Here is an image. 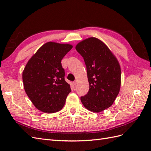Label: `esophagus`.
I'll return each instance as SVG.
<instances>
[{
    "label": "esophagus",
    "mask_w": 151,
    "mask_h": 151,
    "mask_svg": "<svg viewBox=\"0 0 151 151\" xmlns=\"http://www.w3.org/2000/svg\"><path fill=\"white\" fill-rule=\"evenodd\" d=\"M73 84L74 85H75V86H76V84H77V81H75V82H73Z\"/></svg>",
    "instance_id": "34e87169"
}]
</instances>
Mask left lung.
Masks as SVG:
<instances>
[{"label": "left lung", "mask_w": 151, "mask_h": 151, "mask_svg": "<svg viewBox=\"0 0 151 151\" xmlns=\"http://www.w3.org/2000/svg\"><path fill=\"white\" fill-rule=\"evenodd\" d=\"M84 60L89 89L81 97L86 108L101 112L110 107L121 88V73L119 63L111 51L102 41L89 37L75 47Z\"/></svg>", "instance_id": "8db88e82"}]
</instances>
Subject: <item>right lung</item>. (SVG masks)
<instances>
[{
  "label": "right lung",
  "mask_w": 151,
  "mask_h": 151,
  "mask_svg": "<svg viewBox=\"0 0 151 151\" xmlns=\"http://www.w3.org/2000/svg\"><path fill=\"white\" fill-rule=\"evenodd\" d=\"M72 48L70 44L45 43L28 60L22 72L25 92L34 106L45 113L60 111L71 91L64 78L61 61Z\"/></svg>",
  "instance_id": "add662e5"
}]
</instances>
